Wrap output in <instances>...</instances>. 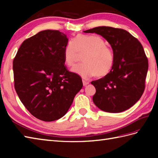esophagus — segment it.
<instances>
[{
  "label": "esophagus",
  "mask_w": 158,
  "mask_h": 158,
  "mask_svg": "<svg viewBox=\"0 0 158 158\" xmlns=\"http://www.w3.org/2000/svg\"><path fill=\"white\" fill-rule=\"evenodd\" d=\"M89 84V82L88 81H86L85 80H83V85L84 86H86L87 85Z\"/></svg>",
  "instance_id": "1"
}]
</instances>
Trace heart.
I'll return each mask as SVG.
<instances>
[{
    "label": "heart",
    "mask_w": 158,
    "mask_h": 158,
    "mask_svg": "<svg viewBox=\"0 0 158 158\" xmlns=\"http://www.w3.org/2000/svg\"><path fill=\"white\" fill-rule=\"evenodd\" d=\"M79 54H84L83 62L73 67L72 71L83 78L105 77L111 71L115 62L113 50L98 35H78L73 41L67 43L64 49L65 64L69 67L74 66Z\"/></svg>",
    "instance_id": "heart-1"
}]
</instances>
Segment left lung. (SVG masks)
<instances>
[{"label":"left lung","instance_id":"left-lung-1","mask_svg":"<svg viewBox=\"0 0 158 158\" xmlns=\"http://www.w3.org/2000/svg\"><path fill=\"white\" fill-rule=\"evenodd\" d=\"M83 32L101 35L115 55L109 75L91 83L96 88L94 103L105 112L120 113L130 109L140 98L145 88L148 60L141 43L121 28L99 26Z\"/></svg>","mask_w":158,"mask_h":158}]
</instances>
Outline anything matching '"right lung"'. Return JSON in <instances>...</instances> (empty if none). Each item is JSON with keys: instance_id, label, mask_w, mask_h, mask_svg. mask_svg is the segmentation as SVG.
Listing matches in <instances>:
<instances>
[{"instance_id": "right-lung-1", "label": "right lung", "mask_w": 158, "mask_h": 158, "mask_svg": "<svg viewBox=\"0 0 158 158\" xmlns=\"http://www.w3.org/2000/svg\"><path fill=\"white\" fill-rule=\"evenodd\" d=\"M68 41L59 31H43L26 39L13 60L15 91L28 111L44 122L64 115L83 87L80 76L64 66Z\"/></svg>"}]
</instances>
